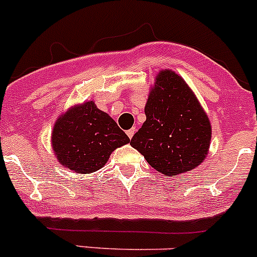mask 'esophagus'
<instances>
[{"label":"esophagus","instance_id":"obj_1","mask_svg":"<svg viewBox=\"0 0 257 257\" xmlns=\"http://www.w3.org/2000/svg\"><path fill=\"white\" fill-rule=\"evenodd\" d=\"M135 132H136V130L131 128V130H127V132H126V134H127V136L130 137V139H132V137H134V135H135Z\"/></svg>","mask_w":257,"mask_h":257}]
</instances>
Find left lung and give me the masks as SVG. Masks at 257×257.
I'll return each instance as SVG.
<instances>
[{
  "mask_svg": "<svg viewBox=\"0 0 257 257\" xmlns=\"http://www.w3.org/2000/svg\"><path fill=\"white\" fill-rule=\"evenodd\" d=\"M146 121L131 145L151 167L165 176H178L205 160L211 140L209 117L181 75L163 69L145 105Z\"/></svg>",
  "mask_w": 257,
  "mask_h": 257,
  "instance_id": "left-lung-1",
  "label": "left lung"
}]
</instances>
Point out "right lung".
<instances>
[{
  "label": "right lung",
  "instance_id": "obj_1",
  "mask_svg": "<svg viewBox=\"0 0 257 257\" xmlns=\"http://www.w3.org/2000/svg\"><path fill=\"white\" fill-rule=\"evenodd\" d=\"M127 135L94 101L69 107L57 118L52 148L64 167L80 174L99 171L116 148L128 144Z\"/></svg>",
  "mask_w": 257,
  "mask_h": 257
}]
</instances>
